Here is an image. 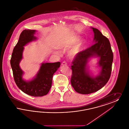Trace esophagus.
Returning <instances> with one entry per match:
<instances>
[{
  "label": "esophagus",
  "mask_w": 129,
  "mask_h": 129,
  "mask_svg": "<svg viewBox=\"0 0 129 129\" xmlns=\"http://www.w3.org/2000/svg\"><path fill=\"white\" fill-rule=\"evenodd\" d=\"M62 65L63 66H67V63L66 62V61L62 62V63H61Z\"/></svg>",
  "instance_id": "esophagus-1"
}]
</instances>
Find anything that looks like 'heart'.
Masks as SVG:
<instances>
[{"instance_id":"obj_1","label":"heart","mask_w":129,"mask_h":129,"mask_svg":"<svg viewBox=\"0 0 129 129\" xmlns=\"http://www.w3.org/2000/svg\"><path fill=\"white\" fill-rule=\"evenodd\" d=\"M79 37H75L72 40H71L64 47V49H66L68 48H70L73 46L74 44L75 45L72 47L68 52V57L70 59H74L75 58L82 50L84 42L83 40H79Z\"/></svg>"}]
</instances>
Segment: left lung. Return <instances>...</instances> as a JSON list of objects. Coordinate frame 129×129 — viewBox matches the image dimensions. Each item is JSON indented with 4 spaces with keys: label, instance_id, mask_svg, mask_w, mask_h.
I'll use <instances>...</instances> for the list:
<instances>
[{
    "label": "left lung",
    "instance_id": "8db88e82",
    "mask_svg": "<svg viewBox=\"0 0 129 129\" xmlns=\"http://www.w3.org/2000/svg\"><path fill=\"white\" fill-rule=\"evenodd\" d=\"M94 32V44L81 52L74 58L72 66L71 84L74 90L82 94L96 92L103 87L110 77L113 54L109 40L98 29L91 27ZM93 57H98L100 71L96 76L90 74L88 62Z\"/></svg>",
    "mask_w": 129,
    "mask_h": 129
}]
</instances>
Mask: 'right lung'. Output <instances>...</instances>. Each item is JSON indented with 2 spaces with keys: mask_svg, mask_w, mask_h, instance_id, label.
I'll use <instances>...</instances> for the list:
<instances>
[{
  "mask_svg": "<svg viewBox=\"0 0 129 129\" xmlns=\"http://www.w3.org/2000/svg\"><path fill=\"white\" fill-rule=\"evenodd\" d=\"M36 30L25 29L21 33L18 42L14 47L11 59L14 80L19 88L25 94L33 97L46 95L51 88L53 74L60 67V62L42 63L36 76L31 80L23 78L24 74L19 64L23 58L24 46L37 39L34 36Z\"/></svg>",
  "mask_w": 129,
  "mask_h": 129,
  "instance_id": "right-lung-1",
  "label": "right lung"
}]
</instances>
